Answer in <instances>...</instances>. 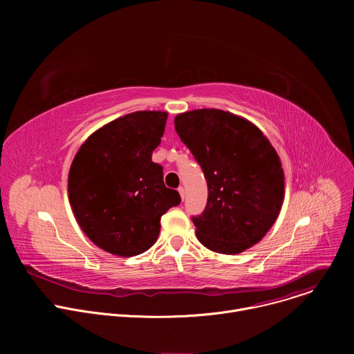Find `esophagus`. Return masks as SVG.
<instances>
[{"instance_id":"34e87169","label":"esophagus","mask_w":354,"mask_h":354,"mask_svg":"<svg viewBox=\"0 0 354 354\" xmlns=\"http://www.w3.org/2000/svg\"><path fill=\"white\" fill-rule=\"evenodd\" d=\"M178 192H179L182 200H185V189H183V186H179V187H178Z\"/></svg>"}]
</instances>
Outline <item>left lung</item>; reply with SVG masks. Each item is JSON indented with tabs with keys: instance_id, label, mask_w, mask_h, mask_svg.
<instances>
[{
	"instance_id": "1",
	"label": "left lung",
	"mask_w": 354,
	"mask_h": 354,
	"mask_svg": "<svg viewBox=\"0 0 354 354\" xmlns=\"http://www.w3.org/2000/svg\"><path fill=\"white\" fill-rule=\"evenodd\" d=\"M175 129L207 180L206 209L192 218L198 242L224 255L258 243L284 198L281 161L268 137L254 123L220 109L180 113Z\"/></svg>"
}]
</instances>
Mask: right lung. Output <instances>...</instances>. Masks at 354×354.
<instances>
[{
  "label": "right lung",
  "mask_w": 354,
  "mask_h": 354,
  "mask_svg": "<svg viewBox=\"0 0 354 354\" xmlns=\"http://www.w3.org/2000/svg\"><path fill=\"white\" fill-rule=\"evenodd\" d=\"M167 112L138 111L92 133L68 172V200L84 234L116 257H136L153 246L160 220L180 203L164 185L151 156L160 145Z\"/></svg>",
  "instance_id": "obj_1"
}]
</instances>
